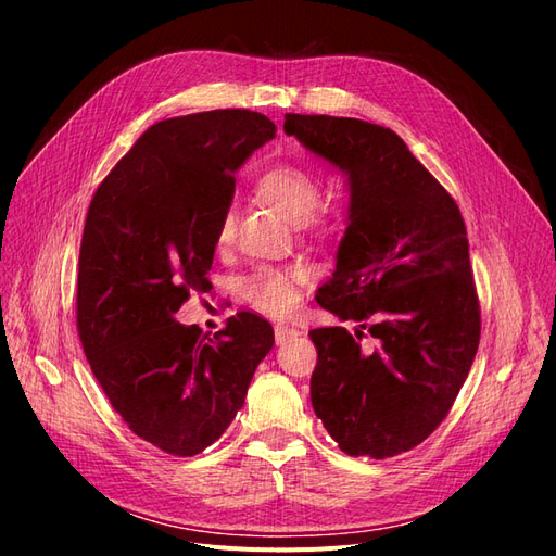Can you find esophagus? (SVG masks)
Listing matches in <instances>:
<instances>
[{
    "label": "esophagus",
    "mask_w": 556,
    "mask_h": 556,
    "mask_svg": "<svg viewBox=\"0 0 556 556\" xmlns=\"http://www.w3.org/2000/svg\"><path fill=\"white\" fill-rule=\"evenodd\" d=\"M298 334H300V330L293 328V326H277L275 328V342L283 344V342H289V339H293Z\"/></svg>",
    "instance_id": "obj_1"
}]
</instances>
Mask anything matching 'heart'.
<instances>
[{"label":"heart","mask_w":556,"mask_h":556,"mask_svg":"<svg viewBox=\"0 0 556 556\" xmlns=\"http://www.w3.org/2000/svg\"><path fill=\"white\" fill-rule=\"evenodd\" d=\"M254 189L263 203L273 205L293 222L324 228L337 217L334 203H316L320 191L318 173L300 161H281V164L267 166L256 177ZM232 236H236V212L228 207L222 212L214 238L219 247H226L232 242ZM302 281H307L304 267H293V270L258 267L242 279L240 289L256 309L270 316H286L298 307V286Z\"/></svg>","instance_id":"b5f03b06"}]
</instances>
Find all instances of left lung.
<instances>
[{
	"instance_id": "1",
	"label": "left lung",
	"mask_w": 556,
	"mask_h": 556,
	"mask_svg": "<svg viewBox=\"0 0 556 556\" xmlns=\"http://www.w3.org/2000/svg\"><path fill=\"white\" fill-rule=\"evenodd\" d=\"M283 131L349 177V226L316 302L357 330L309 332L312 406L351 457L386 459L443 422L473 365L480 304L453 195L379 124L289 113ZM367 329L377 349L359 339Z\"/></svg>"
}]
</instances>
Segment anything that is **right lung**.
<instances>
[{
	"label": "right lung",
	"mask_w": 556,
	"mask_h": 556,
	"mask_svg": "<svg viewBox=\"0 0 556 556\" xmlns=\"http://www.w3.org/2000/svg\"><path fill=\"white\" fill-rule=\"evenodd\" d=\"M275 134L273 119L242 109L161 119L87 210L76 286L83 351L131 432L175 457L199 455L226 432L275 344L254 312L230 316L212 339L173 318L189 293H210L236 170Z\"/></svg>",
	"instance_id": "right-lung-1"
}]
</instances>
